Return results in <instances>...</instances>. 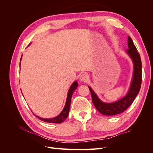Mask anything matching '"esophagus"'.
I'll return each mask as SVG.
<instances>
[{
    "instance_id": "esophagus-1",
    "label": "esophagus",
    "mask_w": 153,
    "mask_h": 153,
    "mask_svg": "<svg viewBox=\"0 0 153 153\" xmlns=\"http://www.w3.org/2000/svg\"><path fill=\"white\" fill-rule=\"evenodd\" d=\"M88 78H89V76H88V75H87V74L86 73H83V74H82V75L80 76V80L81 82H86L88 80Z\"/></svg>"
}]
</instances>
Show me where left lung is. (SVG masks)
Listing matches in <instances>:
<instances>
[{
    "mask_svg": "<svg viewBox=\"0 0 153 153\" xmlns=\"http://www.w3.org/2000/svg\"><path fill=\"white\" fill-rule=\"evenodd\" d=\"M128 46L129 49L126 51V53L131 59L133 71L130 86L126 94L114 102L106 103L101 100L92 88L88 86L91 91L92 102L96 110L103 115H115L124 112L131 105L140 91L142 83L141 59L135 46L129 36L128 38Z\"/></svg>",
    "mask_w": 153,
    "mask_h": 153,
    "instance_id": "obj_1",
    "label": "left lung"
}]
</instances>
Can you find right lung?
<instances>
[{"label": "right lung", "mask_w": 153, "mask_h": 153, "mask_svg": "<svg viewBox=\"0 0 153 153\" xmlns=\"http://www.w3.org/2000/svg\"><path fill=\"white\" fill-rule=\"evenodd\" d=\"M30 44L29 45V46ZM22 57L20 59V62L22 60ZM78 85V84L77 81H74L73 82V84H71V85L69 87V89L68 90V94H67V98H66V104L64 107L63 108V110H62V112L60 113L58 115H57L56 117H54L52 118H50V119H45V118H42L40 117L38 115H36V114H34L33 112V114L36 116L38 117L39 119H40L41 121H43L44 122H47V123H61L62 122H64L65 121V119L68 117V114H69V108H70V104H71V97L73 95V92L75 91V89L77 88Z\"/></svg>", "instance_id": "add662e5"}]
</instances>
